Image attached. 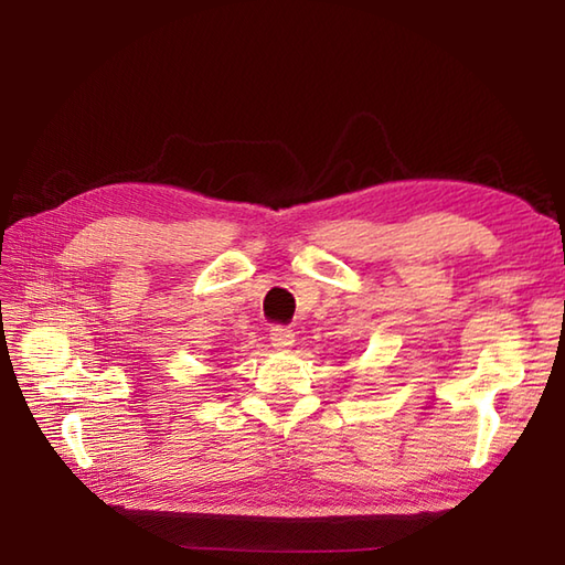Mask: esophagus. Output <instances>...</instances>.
<instances>
[{
    "mask_svg": "<svg viewBox=\"0 0 565 565\" xmlns=\"http://www.w3.org/2000/svg\"><path fill=\"white\" fill-rule=\"evenodd\" d=\"M269 340H271V347H276V350L286 352V350H291V347H294L296 332L291 328H286V326H274L269 330Z\"/></svg>",
    "mask_w": 565,
    "mask_h": 565,
    "instance_id": "1",
    "label": "esophagus"
}]
</instances>
